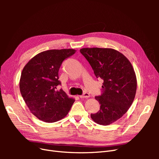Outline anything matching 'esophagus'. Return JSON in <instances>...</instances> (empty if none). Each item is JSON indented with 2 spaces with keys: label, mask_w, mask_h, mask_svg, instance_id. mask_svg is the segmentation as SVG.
<instances>
[{
  "label": "esophagus",
  "mask_w": 159,
  "mask_h": 159,
  "mask_svg": "<svg viewBox=\"0 0 159 159\" xmlns=\"http://www.w3.org/2000/svg\"><path fill=\"white\" fill-rule=\"evenodd\" d=\"M89 94L88 93H84V94L83 95H80V98H89Z\"/></svg>",
  "instance_id": "esophagus-1"
}]
</instances>
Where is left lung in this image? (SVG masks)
<instances>
[{"label":"left lung","instance_id":"8db88e82","mask_svg":"<svg viewBox=\"0 0 159 159\" xmlns=\"http://www.w3.org/2000/svg\"><path fill=\"white\" fill-rule=\"evenodd\" d=\"M80 52L96 78L103 81L102 93L95 97L100 109L91 117L98 124L108 125L121 118L132 105L137 90L135 72L127 57L114 49L85 48Z\"/></svg>","mask_w":159,"mask_h":159}]
</instances>
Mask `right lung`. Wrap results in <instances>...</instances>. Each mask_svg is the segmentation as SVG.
<instances>
[{"label": "right lung", "instance_id": "add662e5", "mask_svg": "<svg viewBox=\"0 0 159 159\" xmlns=\"http://www.w3.org/2000/svg\"><path fill=\"white\" fill-rule=\"evenodd\" d=\"M74 49L50 50L39 53L22 70L20 91L31 113L42 121L54 123L65 117L74 103L61 85L58 71L64 60L75 54Z\"/></svg>", "mask_w": 159, "mask_h": 159}]
</instances>
